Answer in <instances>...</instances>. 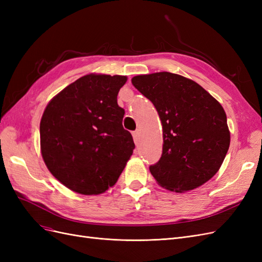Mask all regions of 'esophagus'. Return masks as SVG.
Segmentation results:
<instances>
[{
  "mask_svg": "<svg viewBox=\"0 0 262 262\" xmlns=\"http://www.w3.org/2000/svg\"><path fill=\"white\" fill-rule=\"evenodd\" d=\"M132 136H133V140H134V142H136V143H138V142L140 141V137H141V132H140V130L133 131V132H132Z\"/></svg>",
  "mask_w": 262,
  "mask_h": 262,
  "instance_id": "1",
  "label": "esophagus"
}]
</instances>
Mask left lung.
Wrapping results in <instances>:
<instances>
[{
	"label": "left lung",
	"instance_id": "1",
	"mask_svg": "<svg viewBox=\"0 0 262 262\" xmlns=\"http://www.w3.org/2000/svg\"><path fill=\"white\" fill-rule=\"evenodd\" d=\"M132 84L153 102L163 125V153L149 171L162 187L182 192L202 186L223 163L231 142L226 114L199 84L160 72Z\"/></svg>",
	"mask_w": 262,
	"mask_h": 262
}]
</instances>
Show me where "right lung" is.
<instances>
[{"label": "right lung", "mask_w": 262, "mask_h": 262, "mask_svg": "<svg viewBox=\"0 0 262 262\" xmlns=\"http://www.w3.org/2000/svg\"><path fill=\"white\" fill-rule=\"evenodd\" d=\"M121 75L89 74L67 86L46 107L41 155L61 184L81 194L113 187L136 147L117 102Z\"/></svg>", "instance_id": "add662e5"}]
</instances>
